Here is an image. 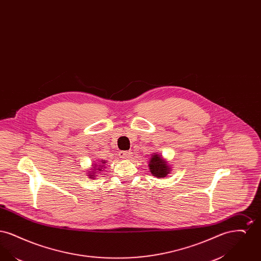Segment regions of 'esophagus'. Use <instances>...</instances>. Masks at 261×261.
<instances>
[{
    "label": "esophagus",
    "mask_w": 261,
    "mask_h": 261,
    "mask_svg": "<svg viewBox=\"0 0 261 261\" xmlns=\"http://www.w3.org/2000/svg\"><path fill=\"white\" fill-rule=\"evenodd\" d=\"M119 155H120V159L128 160V159H130V158H131L132 152H131V151H120Z\"/></svg>",
    "instance_id": "34e87169"
}]
</instances>
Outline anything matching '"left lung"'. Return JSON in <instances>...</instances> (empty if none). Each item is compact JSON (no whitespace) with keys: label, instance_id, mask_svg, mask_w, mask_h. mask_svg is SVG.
<instances>
[{"label":"left lung","instance_id":"left-lung-1","mask_svg":"<svg viewBox=\"0 0 261 261\" xmlns=\"http://www.w3.org/2000/svg\"><path fill=\"white\" fill-rule=\"evenodd\" d=\"M149 172L156 178H164L171 173V166L162 155L159 153H152L149 162Z\"/></svg>","mask_w":261,"mask_h":261}]
</instances>
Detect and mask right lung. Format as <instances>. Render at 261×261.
I'll return each mask as SVG.
<instances>
[{
	"instance_id": "1",
	"label": "right lung",
	"mask_w": 261,
	"mask_h": 261,
	"mask_svg": "<svg viewBox=\"0 0 261 261\" xmlns=\"http://www.w3.org/2000/svg\"><path fill=\"white\" fill-rule=\"evenodd\" d=\"M108 163L107 161H99V162L94 163L93 162V165L91 167V169L88 170L87 175L89 176V178L91 179H95L97 174L99 173L100 171H102V169H105V164Z\"/></svg>"
}]
</instances>
